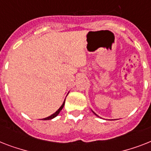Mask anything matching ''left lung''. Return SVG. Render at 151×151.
<instances>
[{"label":"left lung","instance_id":"obj_1","mask_svg":"<svg viewBox=\"0 0 151 151\" xmlns=\"http://www.w3.org/2000/svg\"><path fill=\"white\" fill-rule=\"evenodd\" d=\"M93 113H94V112H93ZM94 114H95V113H94ZM96 114V116H98V115H97V114Z\"/></svg>","mask_w":151,"mask_h":151}]
</instances>
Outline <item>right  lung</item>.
<instances>
[{"label": "right lung", "mask_w": 151, "mask_h": 151, "mask_svg": "<svg viewBox=\"0 0 151 151\" xmlns=\"http://www.w3.org/2000/svg\"><path fill=\"white\" fill-rule=\"evenodd\" d=\"M64 104H65V101H64L63 102V105L61 106H60V108H59V110H57L56 112L55 113V114H52L51 115V116H49V117H45V118H44V120H50V119H52V118H54V117H55L57 116V115L59 114V112H60V111H61L62 110V109H63V106H64Z\"/></svg>", "instance_id": "add662e5"}]
</instances>
